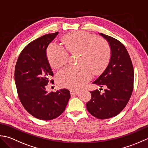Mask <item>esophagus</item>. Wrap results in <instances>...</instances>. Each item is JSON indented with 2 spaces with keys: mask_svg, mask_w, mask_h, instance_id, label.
<instances>
[{
  "mask_svg": "<svg viewBox=\"0 0 148 148\" xmlns=\"http://www.w3.org/2000/svg\"><path fill=\"white\" fill-rule=\"evenodd\" d=\"M70 93L71 96H75V95H78L80 94L79 91H70Z\"/></svg>",
  "mask_w": 148,
  "mask_h": 148,
  "instance_id": "34e87169",
  "label": "esophagus"
}]
</instances>
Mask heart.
<instances>
[{
  "mask_svg": "<svg viewBox=\"0 0 148 148\" xmlns=\"http://www.w3.org/2000/svg\"><path fill=\"white\" fill-rule=\"evenodd\" d=\"M64 48L57 43H51L47 51L49 64L59 68L68 62L69 54L79 53L78 65L68 66L60 70L56 80L59 85L72 91H78L90 80L92 73L101 74L107 68L112 57L108 42L103 38L86 31L69 33L62 38Z\"/></svg>",
  "mask_w": 148,
  "mask_h": 148,
  "instance_id": "heart-1",
  "label": "heart"
}]
</instances>
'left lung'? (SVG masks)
<instances>
[{"instance_id":"obj_1","label":"left lung","mask_w":148,"mask_h":148,"mask_svg":"<svg viewBox=\"0 0 148 148\" xmlns=\"http://www.w3.org/2000/svg\"><path fill=\"white\" fill-rule=\"evenodd\" d=\"M109 43L112 57L107 68L93 84L105 87L104 93L90 91L91 99L87 109L98 119H105L117 116L124 109L134 89V70L124 45L111 36L100 33Z\"/></svg>"}]
</instances>
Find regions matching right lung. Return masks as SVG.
Listing matches in <instances>:
<instances>
[{"mask_svg": "<svg viewBox=\"0 0 148 148\" xmlns=\"http://www.w3.org/2000/svg\"><path fill=\"white\" fill-rule=\"evenodd\" d=\"M58 32L44 35L31 41L18 58L14 80L18 95L23 107L36 118L48 121L59 116L70 98L69 90L48 92L46 86L52 83L53 73L48 61L46 50Z\"/></svg>", "mask_w": 148, "mask_h": 148, "instance_id": "right-lung-1", "label": "right lung"}]
</instances>
